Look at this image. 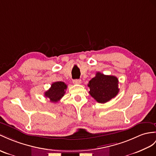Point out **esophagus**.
<instances>
[{
  "instance_id": "obj_1",
  "label": "esophagus",
  "mask_w": 156,
  "mask_h": 156,
  "mask_svg": "<svg viewBox=\"0 0 156 156\" xmlns=\"http://www.w3.org/2000/svg\"><path fill=\"white\" fill-rule=\"evenodd\" d=\"M73 83L74 84H81V79H74V80H73Z\"/></svg>"
}]
</instances>
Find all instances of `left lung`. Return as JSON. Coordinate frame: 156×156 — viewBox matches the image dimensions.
<instances>
[{
    "label": "left lung",
    "instance_id": "left-lung-1",
    "mask_svg": "<svg viewBox=\"0 0 156 156\" xmlns=\"http://www.w3.org/2000/svg\"><path fill=\"white\" fill-rule=\"evenodd\" d=\"M119 79L115 76L107 75L97 72L89 81V94L99 103H105L115 97L119 92Z\"/></svg>",
    "mask_w": 156,
    "mask_h": 156
}]
</instances>
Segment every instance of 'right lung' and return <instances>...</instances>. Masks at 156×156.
Segmentation results:
<instances>
[{"mask_svg":"<svg viewBox=\"0 0 156 156\" xmlns=\"http://www.w3.org/2000/svg\"><path fill=\"white\" fill-rule=\"evenodd\" d=\"M67 85L64 82L58 81L52 83L51 87L45 92V97L49 98L51 102H57L62 98L67 89Z\"/></svg>","mask_w":156,"mask_h":156,"instance_id":"add662e5","label":"right lung"}]
</instances>
